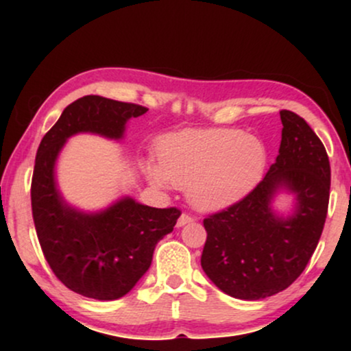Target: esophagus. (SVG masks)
<instances>
[{
    "instance_id": "1",
    "label": "esophagus",
    "mask_w": 351,
    "mask_h": 351,
    "mask_svg": "<svg viewBox=\"0 0 351 351\" xmlns=\"http://www.w3.org/2000/svg\"><path fill=\"white\" fill-rule=\"evenodd\" d=\"M193 221V216L191 215H188V213H183V215H181L180 217H178V228L180 226H184V224H188V223H191Z\"/></svg>"
}]
</instances>
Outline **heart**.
I'll use <instances>...</instances> for the list:
<instances>
[{
	"label": "heart",
	"instance_id": "obj_1",
	"mask_svg": "<svg viewBox=\"0 0 351 351\" xmlns=\"http://www.w3.org/2000/svg\"><path fill=\"white\" fill-rule=\"evenodd\" d=\"M158 167L148 173L158 184L188 188L196 208L221 209L244 198L263 178L267 147L241 128H188L156 143Z\"/></svg>",
	"mask_w": 351,
	"mask_h": 351
}]
</instances>
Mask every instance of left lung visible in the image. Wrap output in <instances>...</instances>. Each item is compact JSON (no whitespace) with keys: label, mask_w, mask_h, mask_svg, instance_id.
Returning a JSON list of instances; mask_svg holds the SVG:
<instances>
[{"label":"left lung","mask_w":351,"mask_h":351,"mask_svg":"<svg viewBox=\"0 0 351 351\" xmlns=\"http://www.w3.org/2000/svg\"><path fill=\"white\" fill-rule=\"evenodd\" d=\"M282 140L276 163L244 198L203 219L201 267L228 295L259 300L282 292L307 267L324 231L330 198V162L324 143L300 115L280 110ZM296 193L287 220L270 209L273 193Z\"/></svg>","instance_id":"1"}]
</instances>
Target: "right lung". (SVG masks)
I'll list each match as a JSON object with an SVG mask.
<instances>
[{
	"instance_id": "add662e5",
	"label": "right lung",
	"mask_w": 351,
	"mask_h": 351,
	"mask_svg": "<svg viewBox=\"0 0 351 351\" xmlns=\"http://www.w3.org/2000/svg\"><path fill=\"white\" fill-rule=\"evenodd\" d=\"M147 110L100 95L80 97L64 108L36 153L31 208L43 254L67 289L88 299L115 300L130 292L150 267L156 243L173 231L181 211L143 206L132 198L99 215L74 211L56 189V158L71 135L94 132L120 138L125 122Z\"/></svg>"
}]
</instances>
